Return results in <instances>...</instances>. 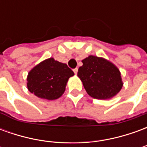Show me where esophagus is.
<instances>
[{
  "label": "esophagus",
  "mask_w": 147,
  "mask_h": 147,
  "mask_svg": "<svg viewBox=\"0 0 147 147\" xmlns=\"http://www.w3.org/2000/svg\"><path fill=\"white\" fill-rule=\"evenodd\" d=\"M73 71H74V73H75V74H76V75L77 72H78V68H77V67H76V68H74V69H73Z\"/></svg>",
  "instance_id": "esophagus-1"
}]
</instances>
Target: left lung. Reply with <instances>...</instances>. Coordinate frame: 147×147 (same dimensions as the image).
I'll use <instances>...</instances> for the list:
<instances>
[{
  "instance_id": "left-lung-1",
  "label": "left lung",
  "mask_w": 147,
  "mask_h": 147,
  "mask_svg": "<svg viewBox=\"0 0 147 147\" xmlns=\"http://www.w3.org/2000/svg\"><path fill=\"white\" fill-rule=\"evenodd\" d=\"M78 76L90 97L109 99L122 89L123 82L120 70L110 61L90 55L82 61Z\"/></svg>"
}]
</instances>
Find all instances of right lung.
<instances>
[{
	"instance_id": "add662e5",
	"label": "right lung",
	"mask_w": 147,
	"mask_h": 147,
	"mask_svg": "<svg viewBox=\"0 0 147 147\" xmlns=\"http://www.w3.org/2000/svg\"><path fill=\"white\" fill-rule=\"evenodd\" d=\"M73 76L67 64L49 58L29 71L27 88L40 98L55 100L64 94L67 80Z\"/></svg>"
}]
</instances>
